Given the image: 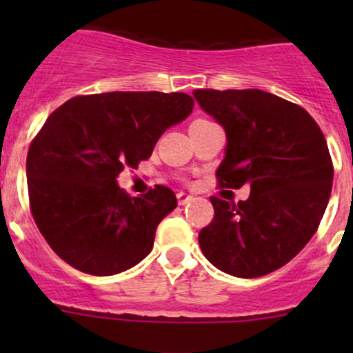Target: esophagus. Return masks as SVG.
I'll list each match as a JSON object with an SVG mask.
<instances>
[{"mask_svg":"<svg viewBox=\"0 0 353 353\" xmlns=\"http://www.w3.org/2000/svg\"><path fill=\"white\" fill-rule=\"evenodd\" d=\"M176 199H179L180 205H187L192 199V196L191 194H185V192H179V194H176Z\"/></svg>","mask_w":353,"mask_h":353,"instance_id":"34e87169","label":"esophagus"}]
</instances>
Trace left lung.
<instances>
[{"mask_svg":"<svg viewBox=\"0 0 353 353\" xmlns=\"http://www.w3.org/2000/svg\"><path fill=\"white\" fill-rule=\"evenodd\" d=\"M192 95L226 130L219 185H251L239 203L212 196L214 219L199 232V248L223 272L267 276L297 256L322 221L334 179L325 136L304 108L269 92Z\"/></svg>","mask_w":353,"mask_h":353,"instance_id":"obj_1","label":"left lung"}]
</instances>
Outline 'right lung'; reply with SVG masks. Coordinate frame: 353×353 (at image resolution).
Listing matches in <instances>:
<instances>
[{"mask_svg": "<svg viewBox=\"0 0 353 353\" xmlns=\"http://www.w3.org/2000/svg\"><path fill=\"white\" fill-rule=\"evenodd\" d=\"M194 108L187 93L111 92L74 97L52 111L26 159L30 208L63 261L92 276L123 272L152 251L176 196L155 185L132 198L117 183Z\"/></svg>", "mask_w": 353, "mask_h": 353, "instance_id": "add662e5", "label": "right lung"}]
</instances>
